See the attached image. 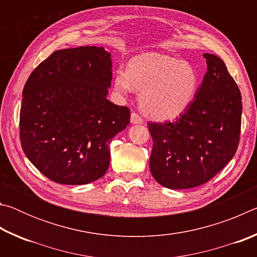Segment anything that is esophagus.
Instances as JSON below:
<instances>
[{"instance_id": "1", "label": "esophagus", "mask_w": 257, "mask_h": 257, "mask_svg": "<svg viewBox=\"0 0 257 257\" xmlns=\"http://www.w3.org/2000/svg\"><path fill=\"white\" fill-rule=\"evenodd\" d=\"M130 121H132V123L134 124H141L143 123V119L142 116L138 114L136 112H133L132 115H130Z\"/></svg>"}]
</instances>
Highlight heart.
Returning <instances> with one entry per match:
<instances>
[{
  "label": "heart",
  "instance_id": "1",
  "mask_svg": "<svg viewBox=\"0 0 257 257\" xmlns=\"http://www.w3.org/2000/svg\"><path fill=\"white\" fill-rule=\"evenodd\" d=\"M139 90L142 110L158 120L175 119L190 105L198 88V75L185 61L146 53L134 58L128 69L118 68L114 89L121 97Z\"/></svg>",
  "mask_w": 257,
  "mask_h": 257
}]
</instances>
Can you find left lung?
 I'll return each instance as SVG.
<instances>
[{
	"label": "left lung",
	"instance_id": "obj_1",
	"mask_svg": "<svg viewBox=\"0 0 257 257\" xmlns=\"http://www.w3.org/2000/svg\"><path fill=\"white\" fill-rule=\"evenodd\" d=\"M207 72L194 101L172 122H149L150 168L167 188L201 186L233 158L241 125V95L222 60L204 54Z\"/></svg>",
	"mask_w": 257,
	"mask_h": 257
}]
</instances>
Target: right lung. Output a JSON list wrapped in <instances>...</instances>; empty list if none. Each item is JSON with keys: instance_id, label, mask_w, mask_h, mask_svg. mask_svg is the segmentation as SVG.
<instances>
[{"instance_id": "obj_1", "label": "right lung", "mask_w": 257, "mask_h": 257, "mask_svg": "<svg viewBox=\"0 0 257 257\" xmlns=\"http://www.w3.org/2000/svg\"><path fill=\"white\" fill-rule=\"evenodd\" d=\"M111 54L104 47L59 50L26 81L20 142L37 170L63 185H86L105 175L110 144L130 122L127 106L106 98Z\"/></svg>"}]
</instances>
